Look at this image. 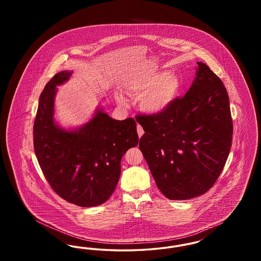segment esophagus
<instances>
[{
  "mask_svg": "<svg viewBox=\"0 0 261 261\" xmlns=\"http://www.w3.org/2000/svg\"><path fill=\"white\" fill-rule=\"evenodd\" d=\"M137 132H138V135L140 138L144 135V129L141 125H137Z\"/></svg>",
  "mask_w": 261,
  "mask_h": 261,
  "instance_id": "esophagus-1",
  "label": "esophagus"
}]
</instances>
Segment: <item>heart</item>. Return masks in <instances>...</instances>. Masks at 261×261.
Listing matches in <instances>:
<instances>
[{
	"mask_svg": "<svg viewBox=\"0 0 261 261\" xmlns=\"http://www.w3.org/2000/svg\"><path fill=\"white\" fill-rule=\"evenodd\" d=\"M129 93L140 99L141 110L148 114H160L165 112L178 98L182 81L174 73L155 72L139 77L129 84ZM121 105L126 101L118 98Z\"/></svg>",
	"mask_w": 261,
	"mask_h": 261,
	"instance_id": "b5f03b06",
	"label": "heart"
}]
</instances>
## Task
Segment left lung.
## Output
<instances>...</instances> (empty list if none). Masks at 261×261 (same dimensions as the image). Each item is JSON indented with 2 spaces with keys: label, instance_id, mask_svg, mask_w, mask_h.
Masks as SVG:
<instances>
[{
  "label": "left lung",
  "instance_id": "1",
  "mask_svg": "<svg viewBox=\"0 0 261 261\" xmlns=\"http://www.w3.org/2000/svg\"><path fill=\"white\" fill-rule=\"evenodd\" d=\"M183 98L160 114H141L139 148L162 194L190 199L218 179L232 146L233 121L227 90L203 62Z\"/></svg>",
  "mask_w": 261,
  "mask_h": 261
}]
</instances>
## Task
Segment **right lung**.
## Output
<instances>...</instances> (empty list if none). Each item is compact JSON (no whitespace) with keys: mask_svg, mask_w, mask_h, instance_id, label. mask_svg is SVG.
<instances>
[{"mask_svg":"<svg viewBox=\"0 0 261 261\" xmlns=\"http://www.w3.org/2000/svg\"><path fill=\"white\" fill-rule=\"evenodd\" d=\"M72 71L55 75L44 88L33 126L39 165L51 189L66 201L91 207L106 202L115 190L125 152L138 145L136 121L115 120L98 109L86 124L64 130L54 120L57 86Z\"/></svg>","mask_w":261,"mask_h":261,"instance_id":"add662e5","label":"right lung"}]
</instances>
